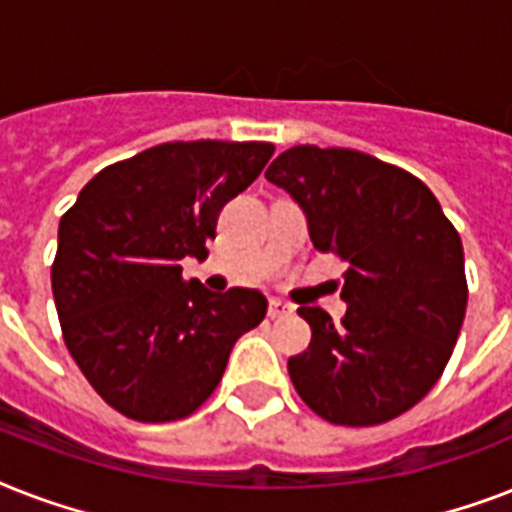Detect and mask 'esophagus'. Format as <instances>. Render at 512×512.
<instances>
[{"instance_id":"esophagus-1","label":"esophagus","mask_w":512,"mask_h":512,"mask_svg":"<svg viewBox=\"0 0 512 512\" xmlns=\"http://www.w3.org/2000/svg\"><path fill=\"white\" fill-rule=\"evenodd\" d=\"M289 313H292V308H289L287 303H281V300H271V303H268V316H271V319H284Z\"/></svg>"}]
</instances>
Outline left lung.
I'll return each instance as SVG.
<instances>
[{
  "mask_svg": "<svg viewBox=\"0 0 512 512\" xmlns=\"http://www.w3.org/2000/svg\"><path fill=\"white\" fill-rule=\"evenodd\" d=\"M265 177L305 209L313 247L348 263L340 324L297 311L311 345L289 358L295 390L345 428L409 412L444 374L468 308L457 228L420 177L350 148H289Z\"/></svg>",
  "mask_w": 512,
  "mask_h": 512,
  "instance_id": "1",
  "label": "left lung"
}]
</instances>
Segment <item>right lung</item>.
Masks as SVG:
<instances>
[{"mask_svg":"<svg viewBox=\"0 0 512 512\" xmlns=\"http://www.w3.org/2000/svg\"><path fill=\"white\" fill-rule=\"evenodd\" d=\"M273 143H162L108 164L60 217L52 297L63 340L95 393L124 417L172 422L223 380L233 342L265 319L257 289L215 295L183 279L217 217L255 183Z\"/></svg>","mask_w":512,"mask_h":512,"instance_id":"obj_1","label":"right lung"}]
</instances>
